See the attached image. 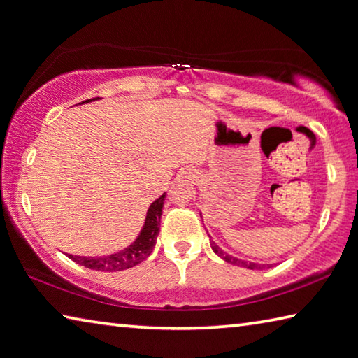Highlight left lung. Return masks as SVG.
Here are the masks:
<instances>
[{
  "instance_id": "obj_1",
  "label": "left lung",
  "mask_w": 358,
  "mask_h": 358,
  "mask_svg": "<svg viewBox=\"0 0 358 358\" xmlns=\"http://www.w3.org/2000/svg\"><path fill=\"white\" fill-rule=\"evenodd\" d=\"M210 245H212V249H213V251L217 252L222 260H226L227 263H231V265H235V266H243V268H249V269H263V268H265V265H259V263H252V262L240 260V259H237V257H232V255H229V254H226V252H222V251H221V248L215 245L213 241L210 243Z\"/></svg>"
}]
</instances>
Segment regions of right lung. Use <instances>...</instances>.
I'll return each instance as SVG.
<instances>
[{
	"label": "right lung",
	"mask_w": 358,
	"mask_h": 358,
	"mask_svg": "<svg viewBox=\"0 0 358 358\" xmlns=\"http://www.w3.org/2000/svg\"><path fill=\"white\" fill-rule=\"evenodd\" d=\"M87 101H92V99H87ZM164 201H165V193L150 206V208H148L145 226L141 229L138 238L134 241V245L126 248L124 251H120L112 255H104V257H80V255H71V254H69V257L73 262H76L85 268L96 269V271H107V273L123 271V269L138 265V263L143 262L148 255L152 252L154 246H156Z\"/></svg>",
	"instance_id": "right-lung-1"
}]
</instances>
